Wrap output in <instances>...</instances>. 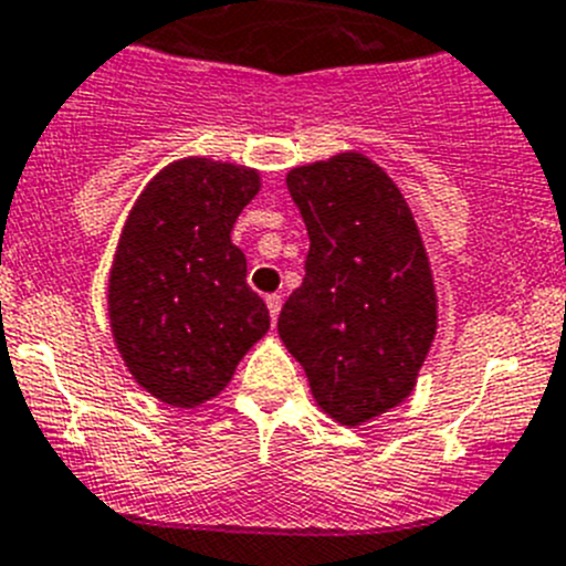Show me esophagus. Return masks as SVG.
<instances>
[{
  "instance_id": "1",
  "label": "esophagus",
  "mask_w": 566,
  "mask_h": 566,
  "mask_svg": "<svg viewBox=\"0 0 566 566\" xmlns=\"http://www.w3.org/2000/svg\"><path fill=\"white\" fill-rule=\"evenodd\" d=\"M265 304H268V310H271V318L276 321L279 318V310H282V295H276V293L265 295Z\"/></svg>"
}]
</instances>
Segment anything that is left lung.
I'll return each instance as SVG.
<instances>
[{"instance_id": "1", "label": "left lung", "mask_w": 566, "mask_h": 566, "mask_svg": "<svg viewBox=\"0 0 566 566\" xmlns=\"http://www.w3.org/2000/svg\"><path fill=\"white\" fill-rule=\"evenodd\" d=\"M310 234L304 282L279 313V337L315 402L363 424L405 402L436 337L430 259L402 192L360 153L287 172Z\"/></svg>"}]
</instances>
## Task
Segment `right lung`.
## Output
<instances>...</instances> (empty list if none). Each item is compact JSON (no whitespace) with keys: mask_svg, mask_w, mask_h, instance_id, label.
I'll list each match as a JSON object with an SVG mask.
<instances>
[{"mask_svg":"<svg viewBox=\"0 0 566 566\" xmlns=\"http://www.w3.org/2000/svg\"><path fill=\"white\" fill-rule=\"evenodd\" d=\"M259 172L184 158L145 187L116 245L108 318L136 382L176 408L229 385L237 363L271 329L265 301L245 282L231 242Z\"/></svg>","mask_w":566,"mask_h":566,"instance_id":"add662e5","label":"right lung"}]
</instances>
